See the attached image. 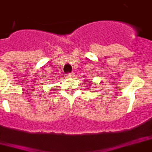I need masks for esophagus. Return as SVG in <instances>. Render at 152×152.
<instances>
[{
    "mask_svg": "<svg viewBox=\"0 0 152 152\" xmlns=\"http://www.w3.org/2000/svg\"><path fill=\"white\" fill-rule=\"evenodd\" d=\"M68 77H69V78H74V73H71V74H68Z\"/></svg>",
    "mask_w": 152,
    "mask_h": 152,
    "instance_id": "esophagus-1",
    "label": "esophagus"
}]
</instances>
